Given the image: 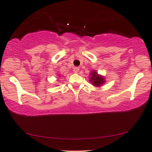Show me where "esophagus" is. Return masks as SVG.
I'll use <instances>...</instances> for the list:
<instances>
[{
	"label": "esophagus",
	"instance_id": "1",
	"mask_svg": "<svg viewBox=\"0 0 152 152\" xmlns=\"http://www.w3.org/2000/svg\"><path fill=\"white\" fill-rule=\"evenodd\" d=\"M79 71V67H74L73 68V72L75 73H77Z\"/></svg>",
	"mask_w": 152,
	"mask_h": 152
}]
</instances>
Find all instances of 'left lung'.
<instances>
[{"mask_svg": "<svg viewBox=\"0 0 152 152\" xmlns=\"http://www.w3.org/2000/svg\"><path fill=\"white\" fill-rule=\"evenodd\" d=\"M91 75H92V77L90 78V81L92 83V85L95 86H100V85H102L104 82L103 77L98 75L96 72L93 71L92 73H91Z\"/></svg>", "mask_w": 152, "mask_h": 152, "instance_id": "1", "label": "left lung"}]
</instances>
